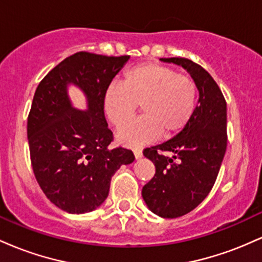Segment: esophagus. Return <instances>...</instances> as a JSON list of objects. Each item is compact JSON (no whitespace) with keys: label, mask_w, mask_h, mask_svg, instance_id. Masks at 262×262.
Masks as SVG:
<instances>
[{"label":"esophagus","mask_w":262,"mask_h":262,"mask_svg":"<svg viewBox=\"0 0 262 262\" xmlns=\"http://www.w3.org/2000/svg\"><path fill=\"white\" fill-rule=\"evenodd\" d=\"M133 152H134L135 159H140L141 156H143V151H141L140 149H134V150H133Z\"/></svg>","instance_id":"obj_1"}]
</instances>
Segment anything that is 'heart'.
<instances>
[{
	"label": "heart",
	"instance_id": "1",
	"mask_svg": "<svg viewBox=\"0 0 262 262\" xmlns=\"http://www.w3.org/2000/svg\"><path fill=\"white\" fill-rule=\"evenodd\" d=\"M197 87L188 76L169 66L144 62L124 73L122 83H111L104 92V112L117 128L130 120L140 104L144 114L118 132L119 143L137 148L162 133L179 134L196 110Z\"/></svg>",
	"mask_w": 262,
	"mask_h": 262
}]
</instances>
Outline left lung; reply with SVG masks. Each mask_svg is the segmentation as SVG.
<instances>
[{
    "instance_id": "8db88e82",
    "label": "left lung",
    "mask_w": 262,
    "mask_h": 262,
    "mask_svg": "<svg viewBox=\"0 0 262 262\" xmlns=\"http://www.w3.org/2000/svg\"><path fill=\"white\" fill-rule=\"evenodd\" d=\"M182 66L200 92L188 124L172 139L146 148L144 156L155 165V175L141 191L148 208L162 218H177L193 210L217 180L227 150V102L213 77L186 58H161ZM172 152L165 157L161 152Z\"/></svg>"
}]
</instances>
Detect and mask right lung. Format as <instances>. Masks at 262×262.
<instances>
[{"label":"right lung","mask_w":262,"mask_h":262,"mask_svg":"<svg viewBox=\"0 0 262 262\" xmlns=\"http://www.w3.org/2000/svg\"><path fill=\"white\" fill-rule=\"evenodd\" d=\"M128 55L80 52L62 60L40 81L27 123L33 172L45 196L73 214L91 212L104 202L111 179L134 154L111 148L113 133L104 118V92ZM69 84L84 92L85 111L75 108Z\"/></svg>","instance_id":"right-lung-1"}]
</instances>
